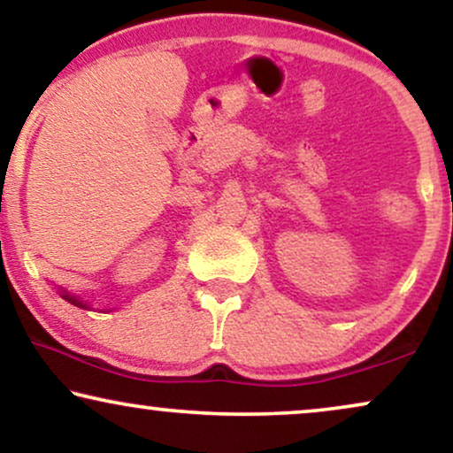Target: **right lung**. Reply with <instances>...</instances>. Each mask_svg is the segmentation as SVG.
<instances>
[{
  "instance_id": "right-lung-1",
  "label": "right lung",
  "mask_w": 453,
  "mask_h": 453,
  "mask_svg": "<svg viewBox=\"0 0 453 453\" xmlns=\"http://www.w3.org/2000/svg\"><path fill=\"white\" fill-rule=\"evenodd\" d=\"M64 299H65L67 303H72V305H76V307H86L82 301H78L76 296H72V295H64Z\"/></svg>"
}]
</instances>
